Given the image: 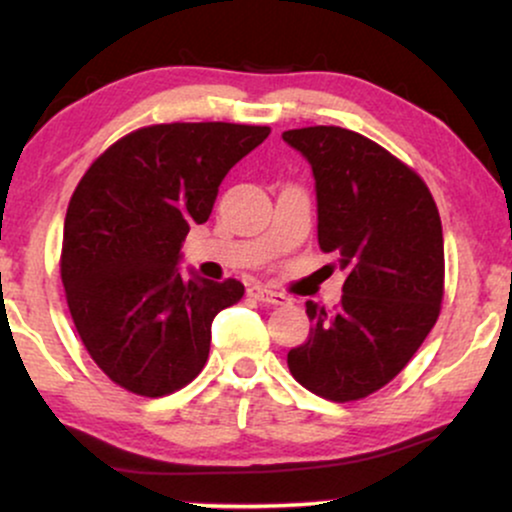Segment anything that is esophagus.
Returning a JSON list of instances; mask_svg holds the SVG:
<instances>
[{
  "label": "esophagus",
  "mask_w": 512,
  "mask_h": 512,
  "mask_svg": "<svg viewBox=\"0 0 512 512\" xmlns=\"http://www.w3.org/2000/svg\"><path fill=\"white\" fill-rule=\"evenodd\" d=\"M248 296H252L255 301H260V303H267V305H284L286 301H289L284 293L272 291V289H267V286H260V284H252L248 289Z\"/></svg>",
  "instance_id": "1"
}]
</instances>
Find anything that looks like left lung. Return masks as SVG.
<instances>
[{
  "mask_svg": "<svg viewBox=\"0 0 512 512\" xmlns=\"http://www.w3.org/2000/svg\"><path fill=\"white\" fill-rule=\"evenodd\" d=\"M281 137L313 168L317 243L346 269L337 308L305 303L313 327L289 351V370L317 397L356 402L390 383L436 325L440 214L426 182L363 134L317 125Z\"/></svg>",
  "mask_w": 512,
  "mask_h": 512,
  "instance_id": "left-lung-1",
  "label": "left lung"
}]
</instances>
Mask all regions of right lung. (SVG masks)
I'll return each mask as SVG.
<instances>
[{
    "instance_id": "right-lung-1",
    "label": "right lung",
    "mask_w": 512,
    "mask_h": 512,
    "mask_svg": "<svg viewBox=\"0 0 512 512\" xmlns=\"http://www.w3.org/2000/svg\"><path fill=\"white\" fill-rule=\"evenodd\" d=\"M272 129L170 122L103 151L67 207L60 272L74 327L127 392L163 397L197 378L211 322L243 298L236 279H182V240L214 209L221 180Z\"/></svg>"
}]
</instances>
